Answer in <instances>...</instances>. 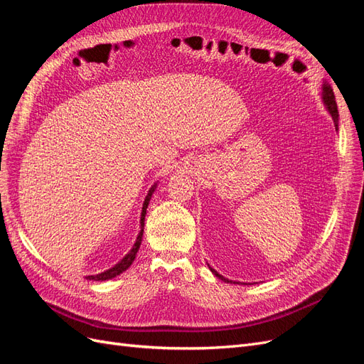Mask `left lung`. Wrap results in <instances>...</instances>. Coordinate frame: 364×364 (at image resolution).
I'll return each mask as SVG.
<instances>
[{"label":"left lung","mask_w":364,"mask_h":364,"mask_svg":"<svg viewBox=\"0 0 364 364\" xmlns=\"http://www.w3.org/2000/svg\"><path fill=\"white\" fill-rule=\"evenodd\" d=\"M322 100H323V105H325V107H326V111L329 112V115L333 117L336 130H338V111H337V103H336L334 92H333V90H331V85H329L328 82H323V85H322ZM208 267H209V270H211V272L215 274V277H217L218 279H222V281H225V282H232V281H229L228 278L222 277V274H220L218 272H215L211 266H209V264H208ZM234 284H240V282L234 281Z\"/></svg>","instance_id":"8db88e82"}]
</instances>
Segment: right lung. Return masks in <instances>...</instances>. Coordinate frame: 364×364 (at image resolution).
<instances>
[{"mask_svg": "<svg viewBox=\"0 0 364 364\" xmlns=\"http://www.w3.org/2000/svg\"><path fill=\"white\" fill-rule=\"evenodd\" d=\"M156 186H158V182H156L155 185H151V188L149 190V193H147V196H146V199H144V203H142L141 220H139L141 230H139V234H138V237H136L135 245L132 246V249L129 250V253H126L124 258L121 259V261H118L114 267H111L109 270H105V272H102V273H98V274H90V277H85L86 279H90V281H109V279H112V278L118 277V274H121L123 272H126V270L132 266V262L135 261L136 253H138L139 246H141L142 234H144V218H146V214H147V206H149V202H150V199H151L153 193H155V190H156Z\"/></svg>", "mask_w": 364, "mask_h": 364, "instance_id": "obj_1", "label": "right lung"}]
</instances>
